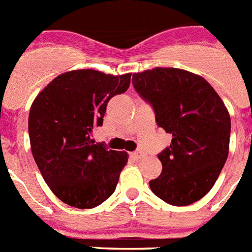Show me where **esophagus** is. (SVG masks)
<instances>
[{
    "instance_id": "1",
    "label": "esophagus",
    "mask_w": 252,
    "mask_h": 252,
    "mask_svg": "<svg viewBox=\"0 0 252 252\" xmlns=\"http://www.w3.org/2000/svg\"><path fill=\"white\" fill-rule=\"evenodd\" d=\"M131 156H132L135 159H141V158H144V157H145V153H144V152H141V151H136V152H134V153H132Z\"/></svg>"
}]
</instances>
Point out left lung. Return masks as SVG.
<instances>
[{
  "label": "left lung",
  "instance_id": "obj_1",
  "mask_svg": "<svg viewBox=\"0 0 252 252\" xmlns=\"http://www.w3.org/2000/svg\"><path fill=\"white\" fill-rule=\"evenodd\" d=\"M132 85L153 107L158 127L172 135L158 155L162 172L149 182L152 192L174 206L197 202L213 188L228 157L229 112L214 87L188 70H144L132 74Z\"/></svg>",
  "mask_w": 252,
  "mask_h": 252
}]
</instances>
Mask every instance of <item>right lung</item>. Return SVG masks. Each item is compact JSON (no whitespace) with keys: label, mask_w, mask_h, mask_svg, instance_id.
Instances as JSON below:
<instances>
[{"label":"right lung","mask_w":252,"mask_h":252,"mask_svg":"<svg viewBox=\"0 0 252 252\" xmlns=\"http://www.w3.org/2000/svg\"><path fill=\"white\" fill-rule=\"evenodd\" d=\"M130 78L131 73L70 70L54 78L33 101L28 118L33 158L66 205L93 209L113 194L128 156L95 143L91 134L103 125L108 101L127 90Z\"/></svg>","instance_id":"obj_1"}]
</instances>
